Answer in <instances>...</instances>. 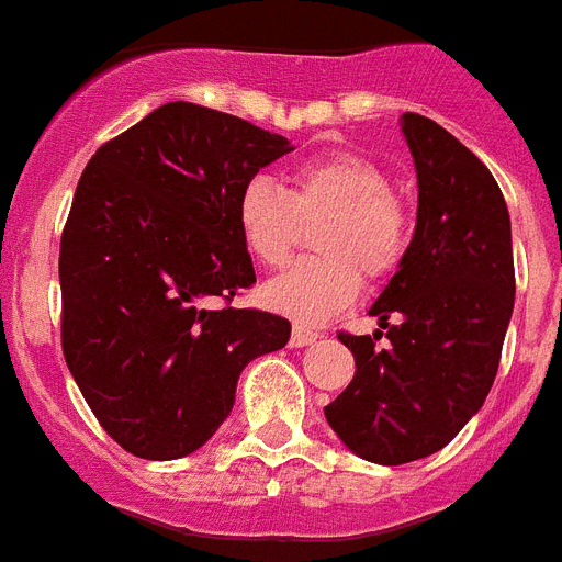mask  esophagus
Returning <instances> with one entry per match:
<instances>
[{
  "label": "esophagus",
  "instance_id": "obj_1",
  "mask_svg": "<svg viewBox=\"0 0 562 562\" xmlns=\"http://www.w3.org/2000/svg\"><path fill=\"white\" fill-rule=\"evenodd\" d=\"M319 334L314 328H308L305 323H294V331H291V346L294 348H303L311 346V342H317Z\"/></svg>",
  "mask_w": 562,
  "mask_h": 562
}]
</instances>
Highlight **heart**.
I'll return each mask as SVG.
<instances>
[{"instance_id":"obj_1","label":"heart","mask_w":562,"mask_h":562,"mask_svg":"<svg viewBox=\"0 0 562 562\" xmlns=\"http://www.w3.org/2000/svg\"><path fill=\"white\" fill-rule=\"evenodd\" d=\"M234 216L248 254L268 268L289 262L303 223L323 220L314 231L319 257L296 262L262 291L271 308L303 323L346 308L360 291V271L385 277L408 243V220L389 173L351 150L296 165L289 191L271 177H251L239 188Z\"/></svg>"}]
</instances>
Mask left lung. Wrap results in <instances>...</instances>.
Wrapping results in <instances>:
<instances>
[{
	"label": "left lung",
	"instance_id": "obj_1",
	"mask_svg": "<svg viewBox=\"0 0 562 562\" xmlns=\"http://www.w3.org/2000/svg\"><path fill=\"white\" fill-rule=\"evenodd\" d=\"M417 168V228L371 317L389 346L339 331L357 371L325 419L362 460L440 451L483 408L514 311L512 220L497 179L457 136L403 113Z\"/></svg>",
	"mask_w": 562,
	"mask_h": 562
}]
</instances>
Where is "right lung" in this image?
I'll return each mask as SVG.
<instances>
[{
  "instance_id": "add662e5",
  "label": "right lung",
  "mask_w": 562,
  "mask_h": 562,
  "mask_svg": "<svg viewBox=\"0 0 562 562\" xmlns=\"http://www.w3.org/2000/svg\"><path fill=\"white\" fill-rule=\"evenodd\" d=\"M289 150L239 116L168 102L82 171L59 245L63 351L99 426L134 457L205 446L245 366L289 342L285 317L231 308L257 282L237 193Z\"/></svg>"
}]
</instances>
